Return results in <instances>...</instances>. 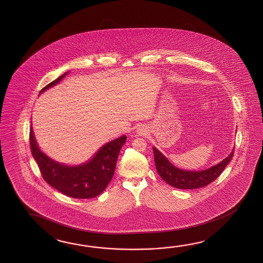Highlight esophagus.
<instances>
[{
	"label": "esophagus",
	"mask_w": 263,
	"mask_h": 263,
	"mask_svg": "<svg viewBox=\"0 0 263 263\" xmlns=\"http://www.w3.org/2000/svg\"><path fill=\"white\" fill-rule=\"evenodd\" d=\"M136 133H137L138 135H145L147 133V130H146V128L144 127V126H139L137 129H136Z\"/></svg>",
	"instance_id": "obj_1"
}]
</instances>
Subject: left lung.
Returning <instances> with one entry per match:
<instances>
[{
    "instance_id": "1",
    "label": "left lung",
    "mask_w": 263,
    "mask_h": 263,
    "mask_svg": "<svg viewBox=\"0 0 263 263\" xmlns=\"http://www.w3.org/2000/svg\"><path fill=\"white\" fill-rule=\"evenodd\" d=\"M234 153L230 152L229 156L224 158L223 161L214 164L211 167L200 171L186 170L175 166L161 151L153 146V154L155 160L157 172L166 183L178 189H197L207 186L214 179L218 178L220 174L223 172L224 167L231 161Z\"/></svg>"
}]
</instances>
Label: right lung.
Segmentation results:
<instances>
[{
    "label": "right lung",
    "instance_id": "add662e5",
    "mask_svg": "<svg viewBox=\"0 0 263 263\" xmlns=\"http://www.w3.org/2000/svg\"><path fill=\"white\" fill-rule=\"evenodd\" d=\"M68 72L64 73L45 86L40 94L59 84ZM126 139V135H122L102 145L88 161L68 165L56 162L45 154L37 145L32 126L30 129L31 151L45 181L66 196L82 199L95 197L106 189L115 173L119 151Z\"/></svg>",
    "mask_w": 263,
    "mask_h": 263
}]
</instances>
